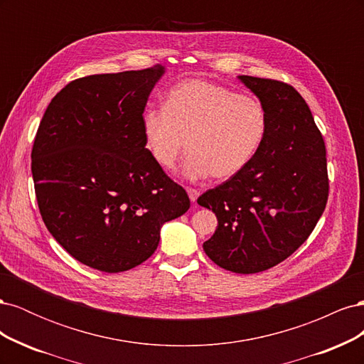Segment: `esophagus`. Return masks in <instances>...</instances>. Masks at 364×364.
<instances>
[{
	"instance_id": "esophagus-1",
	"label": "esophagus",
	"mask_w": 364,
	"mask_h": 364,
	"mask_svg": "<svg viewBox=\"0 0 364 364\" xmlns=\"http://www.w3.org/2000/svg\"><path fill=\"white\" fill-rule=\"evenodd\" d=\"M186 193H188V197H190V200L193 202V203H196V200H197V197H199V191L197 190H194V188H188L186 190Z\"/></svg>"
}]
</instances>
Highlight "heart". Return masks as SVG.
Segmentation results:
<instances>
[{
	"mask_svg": "<svg viewBox=\"0 0 364 364\" xmlns=\"http://www.w3.org/2000/svg\"><path fill=\"white\" fill-rule=\"evenodd\" d=\"M266 124L255 98L205 80L178 83L164 107H149L141 118L146 149L161 168H174L188 146L182 170L188 181L232 178L257 153Z\"/></svg>",
	"mask_w": 364,
	"mask_h": 364,
	"instance_id": "1",
	"label": "heart"
}]
</instances>
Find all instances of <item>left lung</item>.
Returning a JSON list of instances; mask_svg holds the SVG:
<instances>
[{
	"instance_id": "8db88e82",
	"label": "left lung",
	"mask_w": 364,
	"mask_h": 364,
	"mask_svg": "<svg viewBox=\"0 0 364 364\" xmlns=\"http://www.w3.org/2000/svg\"><path fill=\"white\" fill-rule=\"evenodd\" d=\"M266 112V134L246 167L197 203L218 226L203 243L217 266L258 273L277 266L310 237L328 200L325 142L293 86L238 75Z\"/></svg>"
}]
</instances>
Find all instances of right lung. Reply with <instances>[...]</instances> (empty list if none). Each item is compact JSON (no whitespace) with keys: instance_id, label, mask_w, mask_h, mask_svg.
Instances as JSON below:
<instances>
[{"instance_id":"1","label":"right lung","mask_w":364,"mask_h":364,"mask_svg":"<svg viewBox=\"0 0 364 364\" xmlns=\"http://www.w3.org/2000/svg\"><path fill=\"white\" fill-rule=\"evenodd\" d=\"M165 74H95L53 98L31 150L39 211L54 240L85 266L118 273L155 253L161 228L190 199L151 159L141 118Z\"/></svg>"}]
</instances>
